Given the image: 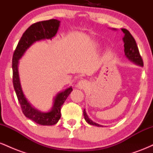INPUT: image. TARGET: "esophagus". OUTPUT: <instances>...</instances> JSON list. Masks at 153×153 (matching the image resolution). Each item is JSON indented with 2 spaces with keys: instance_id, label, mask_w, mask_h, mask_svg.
Wrapping results in <instances>:
<instances>
[{
  "instance_id": "34e87169",
  "label": "esophagus",
  "mask_w": 153,
  "mask_h": 153,
  "mask_svg": "<svg viewBox=\"0 0 153 153\" xmlns=\"http://www.w3.org/2000/svg\"><path fill=\"white\" fill-rule=\"evenodd\" d=\"M88 85V80H85V79H82V80H80V81L78 82V88L80 89H83L85 88V87H87Z\"/></svg>"
}]
</instances>
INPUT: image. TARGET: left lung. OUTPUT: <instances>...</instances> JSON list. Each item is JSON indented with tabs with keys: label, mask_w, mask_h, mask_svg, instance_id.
Segmentation results:
<instances>
[{
	"label": "left lung",
	"mask_w": 153,
	"mask_h": 153,
	"mask_svg": "<svg viewBox=\"0 0 153 153\" xmlns=\"http://www.w3.org/2000/svg\"><path fill=\"white\" fill-rule=\"evenodd\" d=\"M114 30H117V29H113ZM122 31L124 33V36H123L122 39L124 42V54H125L126 57L130 60L131 62H134V64L137 65L139 66L143 67V61L142 59L141 56L140 54V52H139L137 45L135 39L131 36L129 31L126 29H122ZM83 116L84 119L86 121V122L88 123L91 125H94L96 127H103V126L100 125L99 124H96V122H93L91 119L89 118L88 116L87 115L85 110H83Z\"/></svg>",
	"instance_id": "left-lung-1"
}]
</instances>
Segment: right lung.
<instances>
[{
  "label": "right lung",
  "instance_id": "1",
  "mask_svg": "<svg viewBox=\"0 0 153 153\" xmlns=\"http://www.w3.org/2000/svg\"><path fill=\"white\" fill-rule=\"evenodd\" d=\"M60 22L57 19L39 22L29 26L22 35L14 51L12 59L13 88L20 103L22 110L26 117L40 125H54L58 122L61 117V107L73 91L72 87L61 91L54 98L53 106L47 112L40 111L35 108L25 97L22 91L19 74V59L26 51L36 42L45 39H52L58 31Z\"/></svg>",
  "mask_w": 153,
  "mask_h": 153
}]
</instances>
